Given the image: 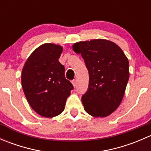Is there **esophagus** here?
Masks as SVG:
<instances>
[{
    "label": "esophagus",
    "instance_id": "1",
    "mask_svg": "<svg viewBox=\"0 0 151 151\" xmlns=\"http://www.w3.org/2000/svg\"><path fill=\"white\" fill-rule=\"evenodd\" d=\"M71 83H72L73 85H74V87H76V85H77V82H76V80H73L72 81H71Z\"/></svg>",
    "mask_w": 151,
    "mask_h": 151
}]
</instances>
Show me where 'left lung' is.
<instances>
[{
	"label": "left lung",
	"instance_id": "8db88e82",
	"mask_svg": "<svg viewBox=\"0 0 151 151\" xmlns=\"http://www.w3.org/2000/svg\"><path fill=\"white\" fill-rule=\"evenodd\" d=\"M80 53L89 74V84L82 102L93 117H106L118 107L129 77V60L123 50L104 39L80 42L73 45Z\"/></svg>",
	"mask_w": 151,
	"mask_h": 151
}]
</instances>
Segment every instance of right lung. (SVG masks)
<instances>
[{"mask_svg": "<svg viewBox=\"0 0 151 151\" xmlns=\"http://www.w3.org/2000/svg\"><path fill=\"white\" fill-rule=\"evenodd\" d=\"M63 47L45 44L33 51L22 71V87L32 109L45 118L63 111L74 87L65 77V68L58 59Z\"/></svg>", "mask_w": 151, "mask_h": 151, "instance_id": "1", "label": "right lung"}]
</instances>
